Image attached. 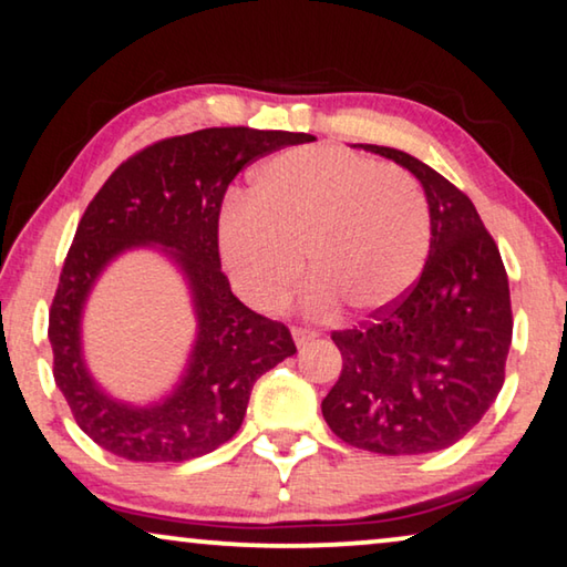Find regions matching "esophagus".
Returning a JSON list of instances; mask_svg holds the SVG:
<instances>
[{"label": "esophagus", "instance_id": "34e87169", "mask_svg": "<svg viewBox=\"0 0 567 567\" xmlns=\"http://www.w3.org/2000/svg\"><path fill=\"white\" fill-rule=\"evenodd\" d=\"M318 333L312 331V328H300V326H295L292 328V338H295V343L298 346H306L308 341H312V338H316Z\"/></svg>", "mask_w": 567, "mask_h": 567}]
</instances>
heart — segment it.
<instances>
[{"mask_svg": "<svg viewBox=\"0 0 567 567\" xmlns=\"http://www.w3.org/2000/svg\"><path fill=\"white\" fill-rule=\"evenodd\" d=\"M218 249L236 292L277 312L308 269L306 308L338 302L359 312L394 306L417 282L430 251V208L415 177L343 147H298L269 157L251 198L226 203Z\"/></svg>", "mask_w": 567, "mask_h": 567, "instance_id": "1", "label": "heart"}]
</instances>
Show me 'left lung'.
I'll use <instances>...</instances> for the list:
<instances>
[{"mask_svg":"<svg viewBox=\"0 0 567 567\" xmlns=\"http://www.w3.org/2000/svg\"><path fill=\"white\" fill-rule=\"evenodd\" d=\"M367 152L417 177L430 208V251L412 290L374 320L333 333L343 369L323 417L343 443L422 455L458 443L504 384L512 346L509 280L466 193L441 173L379 145Z\"/></svg>","mask_w":567,"mask_h":567,"instance_id":"obj_1","label":"left lung"}]
</instances>
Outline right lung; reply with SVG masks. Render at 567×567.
Here are the masks:
<instances>
[{"mask_svg": "<svg viewBox=\"0 0 567 567\" xmlns=\"http://www.w3.org/2000/svg\"><path fill=\"white\" fill-rule=\"evenodd\" d=\"M312 140L249 126L163 140L116 167L89 203L50 308L48 338L58 390L79 427L104 451L137 463H183L216 451L241 427L257 379L292 357L290 331L231 292L218 259V214L244 165ZM134 248H155L172 261L197 316L182 377L150 403L106 393L82 351L90 292L105 267Z\"/></svg>", "mask_w": 567, "mask_h": 567, "instance_id": "add662e5", "label": "right lung"}]
</instances>
